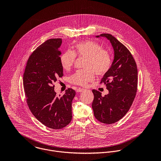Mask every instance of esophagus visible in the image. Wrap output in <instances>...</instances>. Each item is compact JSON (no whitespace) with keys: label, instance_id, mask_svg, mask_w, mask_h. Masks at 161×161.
<instances>
[{"label":"esophagus","instance_id":"34e87169","mask_svg":"<svg viewBox=\"0 0 161 161\" xmlns=\"http://www.w3.org/2000/svg\"><path fill=\"white\" fill-rule=\"evenodd\" d=\"M85 89H82V88H78L77 89V92H83L84 91Z\"/></svg>","mask_w":161,"mask_h":161}]
</instances>
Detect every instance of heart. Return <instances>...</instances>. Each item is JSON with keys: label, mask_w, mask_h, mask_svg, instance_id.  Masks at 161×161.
Here are the masks:
<instances>
[{"label": "heart", "mask_w": 161, "mask_h": 161, "mask_svg": "<svg viewBox=\"0 0 161 161\" xmlns=\"http://www.w3.org/2000/svg\"><path fill=\"white\" fill-rule=\"evenodd\" d=\"M76 56L86 57L83 64L85 68L77 70L70 75L69 81L73 84L86 86L94 80L95 73L98 76L103 75L112 66L110 53L93 41L87 40L79 43L74 46V51L68 50L64 53L60 59L63 68L66 70L71 69Z\"/></svg>", "instance_id": "1"}]
</instances>
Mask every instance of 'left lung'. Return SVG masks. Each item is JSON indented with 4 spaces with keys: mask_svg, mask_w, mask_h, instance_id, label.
<instances>
[{
    "mask_svg": "<svg viewBox=\"0 0 161 161\" xmlns=\"http://www.w3.org/2000/svg\"><path fill=\"white\" fill-rule=\"evenodd\" d=\"M100 36L110 40L115 58L110 69L100 82L106 86L109 93L102 97L99 91L92 90L94 98L92 107L98 121L112 124L121 119L132 105L138 89V69L134 58L126 46L110 34L103 33Z\"/></svg>",
    "mask_w": 161,
    "mask_h": 161,
    "instance_id": "obj_1",
    "label": "left lung"
}]
</instances>
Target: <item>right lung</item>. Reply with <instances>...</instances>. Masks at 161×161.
Returning <instances> with one entry per match:
<instances>
[{
    "mask_svg": "<svg viewBox=\"0 0 161 161\" xmlns=\"http://www.w3.org/2000/svg\"><path fill=\"white\" fill-rule=\"evenodd\" d=\"M61 38L46 40L30 56L23 74L26 101L32 114L47 127L59 130L72 119V101L75 91L68 88L59 97L54 83L63 76L61 64Z\"/></svg>",
    "mask_w": 161,
    "mask_h": 161,
    "instance_id": "right-lung-1",
    "label": "right lung"
}]
</instances>
